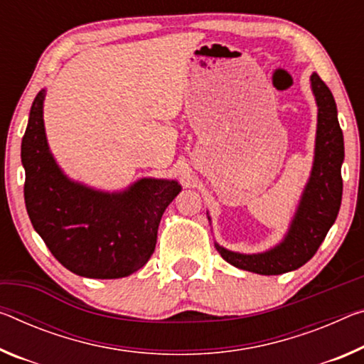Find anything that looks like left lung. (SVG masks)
I'll use <instances>...</instances> for the list:
<instances>
[{
    "label": "left lung",
    "instance_id": "8db88e82",
    "mask_svg": "<svg viewBox=\"0 0 364 364\" xmlns=\"http://www.w3.org/2000/svg\"><path fill=\"white\" fill-rule=\"evenodd\" d=\"M311 85L317 102L316 155L311 178L285 240L261 255H238L215 245L228 264L261 275H279L306 264L336 222L342 203L343 134L331 89L314 73Z\"/></svg>",
    "mask_w": 364,
    "mask_h": 364
}]
</instances>
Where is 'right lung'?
Returning <instances> with one entry per match:
<instances>
[{"mask_svg": "<svg viewBox=\"0 0 364 364\" xmlns=\"http://www.w3.org/2000/svg\"><path fill=\"white\" fill-rule=\"evenodd\" d=\"M43 99L45 90L38 92L21 146L28 218L71 272L89 279L128 277L154 255L160 218L181 186L144 178L123 193L108 194L69 181L48 151Z\"/></svg>", "mask_w": 364, "mask_h": 364, "instance_id": "1", "label": "right lung"}]
</instances>
